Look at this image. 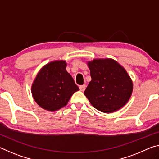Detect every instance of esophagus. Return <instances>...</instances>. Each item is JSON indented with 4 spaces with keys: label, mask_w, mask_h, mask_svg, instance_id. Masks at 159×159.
<instances>
[{
    "label": "esophagus",
    "mask_w": 159,
    "mask_h": 159,
    "mask_svg": "<svg viewBox=\"0 0 159 159\" xmlns=\"http://www.w3.org/2000/svg\"><path fill=\"white\" fill-rule=\"evenodd\" d=\"M80 91H84L86 88V85H80Z\"/></svg>",
    "instance_id": "1"
}]
</instances>
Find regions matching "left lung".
Wrapping results in <instances>:
<instances>
[{
  "label": "left lung",
  "instance_id": "1",
  "mask_svg": "<svg viewBox=\"0 0 159 159\" xmlns=\"http://www.w3.org/2000/svg\"><path fill=\"white\" fill-rule=\"evenodd\" d=\"M92 80L84 95L90 104L104 113L114 112L125 105L133 93V81L127 71L112 59L88 61Z\"/></svg>",
  "mask_w": 159,
  "mask_h": 159
}]
</instances>
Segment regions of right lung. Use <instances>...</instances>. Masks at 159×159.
Listing matches in <instances>:
<instances>
[{"instance_id":"1","label":"right lung","mask_w":159,"mask_h":159,"mask_svg":"<svg viewBox=\"0 0 159 159\" xmlns=\"http://www.w3.org/2000/svg\"><path fill=\"white\" fill-rule=\"evenodd\" d=\"M65 61H51L40 70L31 86L32 96L39 105L55 111L66 106L79 90L66 70Z\"/></svg>"}]
</instances>
